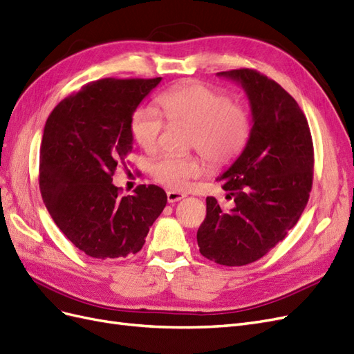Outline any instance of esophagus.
<instances>
[{"label":"esophagus","mask_w":354,"mask_h":354,"mask_svg":"<svg viewBox=\"0 0 354 354\" xmlns=\"http://www.w3.org/2000/svg\"><path fill=\"white\" fill-rule=\"evenodd\" d=\"M186 195L185 194H180V192H174V190H169L167 192V199L169 203L173 202H177V201H181Z\"/></svg>","instance_id":"34e87169"}]
</instances>
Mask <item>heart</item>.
Here are the masks:
<instances>
[{
  "label": "heart",
  "mask_w": 354,
  "mask_h": 354,
  "mask_svg": "<svg viewBox=\"0 0 354 354\" xmlns=\"http://www.w3.org/2000/svg\"><path fill=\"white\" fill-rule=\"evenodd\" d=\"M158 104L169 122L192 127L187 146L199 151L212 167L232 164L250 142V108L214 85L199 81L176 85L159 95ZM162 113L155 106L142 104L130 118L131 137L147 153L159 149L165 128ZM203 171L205 162L198 155H164L151 168L156 183L176 192L185 190Z\"/></svg>",
  "instance_id": "b5f03b06"
}]
</instances>
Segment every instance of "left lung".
<instances>
[{"instance_id": "8db88e82", "label": "left lung", "mask_w": 354, "mask_h": 354, "mask_svg": "<svg viewBox=\"0 0 354 354\" xmlns=\"http://www.w3.org/2000/svg\"><path fill=\"white\" fill-rule=\"evenodd\" d=\"M218 75L242 84L254 124L242 155L217 178L234 207L223 211L208 196L196 239L205 259L233 267L260 260L295 226L312 192L315 151L304 112L276 81L250 68Z\"/></svg>"}]
</instances>
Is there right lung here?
I'll return each mask as SVG.
<instances>
[{
  "label": "right lung",
  "instance_id": "1",
  "mask_svg": "<svg viewBox=\"0 0 354 354\" xmlns=\"http://www.w3.org/2000/svg\"><path fill=\"white\" fill-rule=\"evenodd\" d=\"M160 78H103L63 99L44 127L39 190L63 234L93 259L137 254L149 227L167 205V194L140 185L122 196L112 185L133 149L130 118Z\"/></svg>",
  "mask_w": 354,
  "mask_h": 354
}]
</instances>
